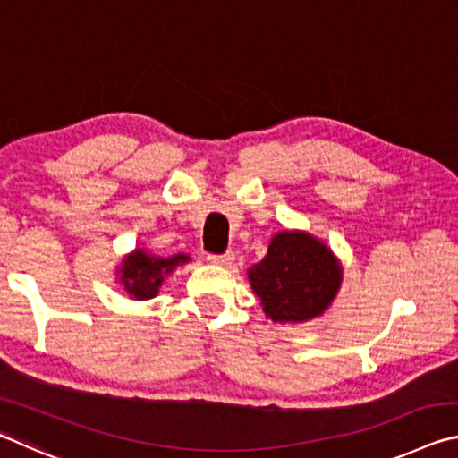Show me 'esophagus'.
I'll return each mask as SVG.
<instances>
[{
  "instance_id": "34e87169",
  "label": "esophagus",
  "mask_w": 458,
  "mask_h": 458,
  "mask_svg": "<svg viewBox=\"0 0 458 458\" xmlns=\"http://www.w3.org/2000/svg\"><path fill=\"white\" fill-rule=\"evenodd\" d=\"M208 260L214 262V265H222V267H230L234 262V252H226V254H208Z\"/></svg>"
}]
</instances>
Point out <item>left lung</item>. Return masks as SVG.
<instances>
[{
    "instance_id": "8db88e82",
    "label": "left lung",
    "mask_w": 458,
    "mask_h": 458,
    "mask_svg": "<svg viewBox=\"0 0 458 458\" xmlns=\"http://www.w3.org/2000/svg\"><path fill=\"white\" fill-rule=\"evenodd\" d=\"M246 275L270 321L297 325L327 311L341 289L344 267L311 232L281 230L270 238L267 257Z\"/></svg>"
}]
</instances>
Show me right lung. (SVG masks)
I'll use <instances>...</instances> for the list:
<instances>
[{
  "mask_svg": "<svg viewBox=\"0 0 458 458\" xmlns=\"http://www.w3.org/2000/svg\"><path fill=\"white\" fill-rule=\"evenodd\" d=\"M188 262H191L190 254L177 252L172 257H159L149 248L137 246L135 250L121 259L114 273H117V283L129 294V299L147 301L157 297L165 276L172 275L177 267L188 265Z\"/></svg>",
  "mask_w": 458,
  "mask_h": 458,
  "instance_id": "right-lung-1",
  "label": "right lung"
}]
</instances>
